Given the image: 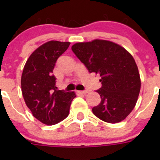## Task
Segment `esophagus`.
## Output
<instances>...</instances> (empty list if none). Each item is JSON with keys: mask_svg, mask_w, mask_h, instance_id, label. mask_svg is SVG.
Instances as JSON below:
<instances>
[{"mask_svg": "<svg viewBox=\"0 0 160 160\" xmlns=\"http://www.w3.org/2000/svg\"><path fill=\"white\" fill-rule=\"evenodd\" d=\"M88 92L87 90H82V91H78V93H80V94H82V95H85L86 93Z\"/></svg>", "mask_w": 160, "mask_h": 160, "instance_id": "obj_1", "label": "esophagus"}]
</instances>
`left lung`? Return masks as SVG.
Listing matches in <instances>:
<instances>
[{"instance_id": "obj_1", "label": "left lung", "mask_w": 160, "mask_h": 160, "mask_svg": "<svg viewBox=\"0 0 160 160\" xmlns=\"http://www.w3.org/2000/svg\"><path fill=\"white\" fill-rule=\"evenodd\" d=\"M71 49L89 73L101 77L102 86L97 90L101 103L92 108L100 120L110 123L121 122L136 104L141 79L135 59L121 46L104 40L77 43Z\"/></svg>"}]
</instances>
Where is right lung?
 <instances>
[{"label": "right lung", "instance_id": "1", "mask_svg": "<svg viewBox=\"0 0 160 160\" xmlns=\"http://www.w3.org/2000/svg\"><path fill=\"white\" fill-rule=\"evenodd\" d=\"M70 42L51 40L34 51L24 67L22 92L33 116L46 125H54L69 114L74 92L58 90L53 69L58 57L67 50Z\"/></svg>", "mask_w": 160, "mask_h": 160}]
</instances>
